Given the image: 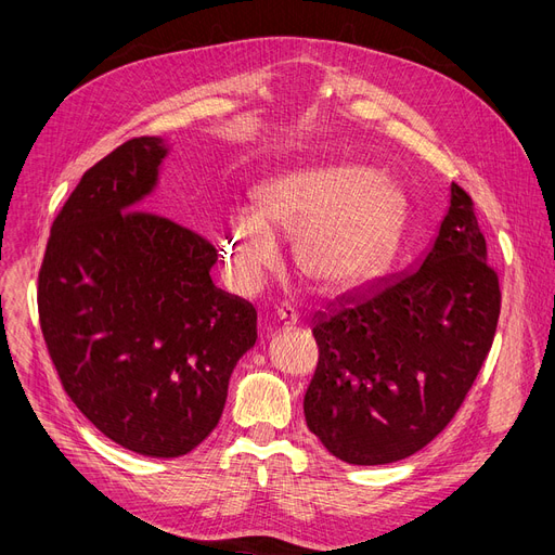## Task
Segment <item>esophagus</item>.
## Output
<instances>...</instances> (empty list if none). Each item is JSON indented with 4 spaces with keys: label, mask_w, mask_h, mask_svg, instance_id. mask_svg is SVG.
I'll return each mask as SVG.
<instances>
[{
    "label": "esophagus",
    "mask_w": 555,
    "mask_h": 555,
    "mask_svg": "<svg viewBox=\"0 0 555 555\" xmlns=\"http://www.w3.org/2000/svg\"><path fill=\"white\" fill-rule=\"evenodd\" d=\"M274 317L279 319V322H281L285 328H293V326H297V322H299V312H297L293 306H281V308L274 312Z\"/></svg>",
    "instance_id": "1"
}]
</instances>
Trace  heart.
I'll return each instance as SVG.
<instances>
[{
	"label": "heart",
	"mask_w": 555,
	"mask_h": 555,
	"mask_svg": "<svg viewBox=\"0 0 555 555\" xmlns=\"http://www.w3.org/2000/svg\"><path fill=\"white\" fill-rule=\"evenodd\" d=\"M391 191L360 166H308L276 175L258 191V209L224 224L227 270L258 287L281 266V236H295L297 272L319 293L341 295L371 279L393 245Z\"/></svg>",
	"instance_id": "1"
}]
</instances>
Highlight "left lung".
<instances>
[{
	"label": "left lung",
	"instance_id": "obj_1",
	"mask_svg": "<svg viewBox=\"0 0 555 555\" xmlns=\"http://www.w3.org/2000/svg\"><path fill=\"white\" fill-rule=\"evenodd\" d=\"M473 197L450 186L431 249L314 317L319 362L304 398L308 429L353 465L412 456L459 412L490 351L502 308Z\"/></svg>",
	"mask_w": 555,
	"mask_h": 555
}]
</instances>
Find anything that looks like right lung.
Segmentation results:
<instances>
[{
  "mask_svg": "<svg viewBox=\"0 0 555 555\" xmlns=\"http://www.w3.org/2000/svg\"><path fill=\"white\" fill-rule=\"evenodd\" d=\"M168 155L137 137L87 170L51 224L38 274L49 358L107 439L172 459L218 425L229 377L256 344V310L216 287V247L143 211Z\"/></svg>",
  "mask_w": 555,
  "mask_h": 555,
  "instance_id": "1",
  "label": "right lung"
}]
</instances>
